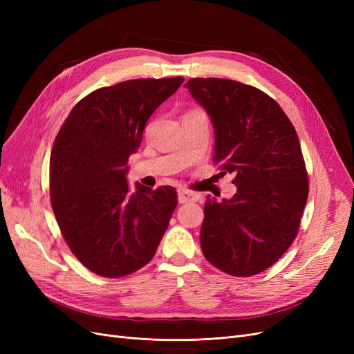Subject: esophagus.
Listing matches in <instances>:
<instances>
[{
	"instance_id": "obj_1",
	"label": "esophagus",
	"mask_w": 354,
	"mask_h": 354,
	"mask_svg": "<svg viewBox=\"0 0 354 354\" xmlns=\"http://www.w3.org/2000/svg\"><path fill=\"white\" fill-rule=\"evenodd\" d=\"M178 202L180 203H189V202H198L201 199L199 194H195V192H189V190H178Z\"/></svg>"
}]
</instances>
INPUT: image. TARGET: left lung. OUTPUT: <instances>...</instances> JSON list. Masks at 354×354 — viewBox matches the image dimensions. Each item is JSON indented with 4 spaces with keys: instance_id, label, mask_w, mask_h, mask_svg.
<instances>
[{
    "instance_id": "obj_1",
    "label": "left lung",
    "mask_w": 354,
    "mask_h": 354,
    "mask_svg": "<svg viewBox=\"0 0 354 354\" xmlns=\"http://www.w3.org/2000/svg\"><path fill=\"white\" fill-rule=\"evenodd\" d=\"M185 87L214 127V162L238 189L221 202L207 196L202 252L221 272L257 274L292 243L307 202L297 131L281 106L251 85L194 78Z\"/></svg>"
}]
</instances>
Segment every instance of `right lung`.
I'll return each instance as SVG.
<instances>
[{
	"mask_svg": "<svg viewBox=\"0 0 354 354\" xmlns=\"http://www.w3.org/2000/svg\"><path fill=\"white\" fill-rule=\"evenodd\" d=\"M183 78L130 80L71 111L50 158L51 207L73 255L95 274L127 276L152 260L177 207L171 186H128V158Z\"/></svg>",
	"mask_w": 354,
	"mask_h": 354,
	"instance_id": "add662e5",
	"label": "right lung"
}]
</instances>
